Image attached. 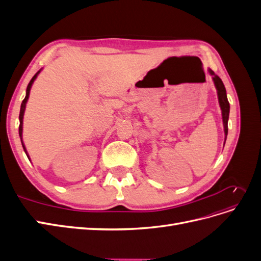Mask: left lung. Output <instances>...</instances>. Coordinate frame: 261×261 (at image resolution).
Listing matches in <instances>:
<instances>
[{
    "label": "left lung",
    "mask_w": 261,
    "mask_h": 261,
    "mask_svg": "<svg viewBox=\"0 0 261 261\" xmlns=\"http://www.w3.org/2000/svg\"><path fill=\"white\" fill-rule=\"evenodd\" d=\"M209 72L213 76V82H215L216 88L218 90V98H219V103H220L221 110H222L224 134H225V139H226V136H227V121H228V114H230V103H228V101H227L225 87H224L222 81H221V78L219 76L215 75V72H213V70L209 69Z\"/></svg>",
    "instance_id": "1"
}]
</instances>
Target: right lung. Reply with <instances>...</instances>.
Here are the masks:
<instances>
[{"label":"right lung","instance_id":"obj_1","mask_svg":"<svg viewBox=\"0 0 261 261\" xmlns=\"http://www.w3.org/2000/svg\"><path fill=\"white\" fill-rule=\"evenodd\" d=\"M40 73V70H39V72L31 78V81L29 82V84H28V86H27V90H26V97H25V99L22 100V102H21V106H20V112H19V136L21 137V134H22V118H23V112H25V108H26V103H27V100H28V97H29V92H30V88H31V85H33V83H34V81L36 80L37 78V76H38V74ZM21 145H22V148H23V150H25V152H26V154H27V156L29 158V155H28V153H27V151H26V148H25V146H23V143H22V139H21Z\"/></svg>","mask_w":261,"mask_h":261}]
</instances>
